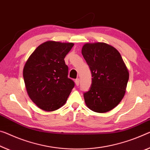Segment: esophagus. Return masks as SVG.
<instances>
[{
    "instance_id": "obj_1",
    "label": "esophagus",
    "mask_w": 150,
    "mask_h": 150,
    "mask_svg": "<svg viewBox=\"0 0 150 150\" xmlns=\"http://www.w3.org/2000/svg\"><path fill=\"white\" fill-rule=\"evenodd\" d=\"M75 82L76 85H77V86H78V85H79V83H80V80H79V78H77V79H76L75 81Z\"/></svg>"
}]
</instances>
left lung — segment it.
<instances>
[{
  "instance_id": "1",
  "label": "left lung",
  "mask_w": 150,
  "mask_h": 150,
  "mask_svg": "<svg viewBox=\"0 0 150 150\" xmlns=\"http://www.w3.org/2000/svg\"><path fill=\"white\" fill-rule=\"evenodd\" d=\"M81 53L92 75L91 87L83 94L85 104L95 112L111 111L122 100L129 80L122 56L105 42L85 44Z\"/></svg>"
}]
</instances>
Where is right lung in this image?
<instances>
[{"label": "right lung", "instance_id": "add662e5", "mask_svg": "<svg viewBox=\"0 0 150 150\" xmlns=\"http://www.w3.org/2000/svg\"><path fill=\"white\" fill-rule=\"evenodd\" d=\"M73 42L53 41L40 45L23 69V78L30 99L44 111H55L66 103L75 83L68 77L65 59Z\"/></svg>", "mask_w": 150, "mask_h": 150}]
</instances>
